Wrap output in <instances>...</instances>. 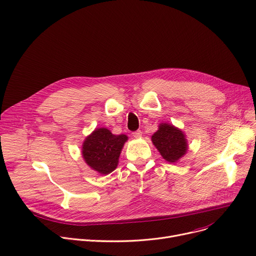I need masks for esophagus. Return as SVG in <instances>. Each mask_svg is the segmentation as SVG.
<instances>
[{
	"mask_svg": "<svg viewBox=\"0 0 256 256\" xmlns=\"http://www.w3.org/2000/svg\"><path fill=\"white\" fill-rule=\"evenodd\" d=\"M142 132L140 130H138V131H134V132L132 133V135H133V136H134L135 138H142Z\"/></svg>",
	"mask_w": 256,
	"mask_h": 256,
	"instance_id": "34e87169",
	"label": "esophagus"
}]
</instances>
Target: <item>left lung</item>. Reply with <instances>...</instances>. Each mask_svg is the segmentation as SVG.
<instances>
[{"instance_id": "left-lung-1", "label": "left lung", "mask_w": 256, "mask_h": 256, "mask_svg": "<svg viewBox=\"0 0 256 256\" xmlns=\"http://www.w3.org/2000/svg\"><path fill=\"white\" fill-rule=\"evenodd\" d=\"M152 142L161 156L168 162H176L187 151V142L181 130L168 124H160L152 135Z\"/></svg>"}]
</instances>
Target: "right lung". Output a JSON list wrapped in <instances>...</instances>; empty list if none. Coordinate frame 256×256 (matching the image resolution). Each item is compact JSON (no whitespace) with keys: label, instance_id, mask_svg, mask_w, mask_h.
I'll return each mask as SVG.
<instances>
[{"label":"right lung","instance_id":"obj_1","mask_svg":"<svg viewBox=\"0 0 256 256\" xmlns=\"http://www.w3.org/2000/svg\"><path fill=\"white\" fill-rule=\"evenodd\" d=\"M127 138L124 134L114 135L106 128L96 129L82 144L84 159L94 170L108 174L116 170Z\"/></svg>","mask_w":256,"mask_h":256}]
</instances>
